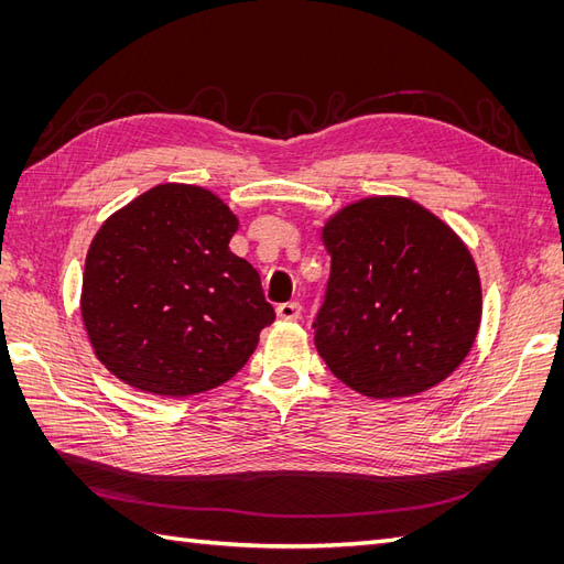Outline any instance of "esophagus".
Returning a JSON list of instances; mask_svg holds the SVG:
<instances>
[{
	"label": "esophagus",
	"mask_w": 564,
	"mask_h": 564,
	"mask_svg": "<svg viewBox=\"0 0 564 564\" xmlns=\"http://www.w3.org/2000/svg\"><path fill=\"white\" fill-rule=\"evenodd\" d=\"M303 315V305L296 301H289V303H280L278 305V317L286 319V322H296Z\"/></svg>",
	"instance_id": "esophagus-1"
}]
</instances>
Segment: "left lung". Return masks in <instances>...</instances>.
<instances>
[{"mask_svg":"<svg viewBox=\"0 0 564 564\" xmlns=\"http://www.w3.org/2000/svg\"><path fill=\"white\" fill-rule=\"evenodd\" d=\"M332 272L313 322L338 381L367 398H409L466 360L482 317L468 247L404 197H367L322 228Z\"/></svg>","mask_w":564,"mask_h":564,"instance_id":"left-lung-1","label":"left lung"}]
</instances>
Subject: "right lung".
Returning a JSON list of instances; mask_svg holds the SVG:
<instances>
[{
  "label": "right lung",
  "instance_id": "add662e5",
  "mask_svg": "<svg viewBox=\"0 0 564 564\" xmlns=\"http://www.w3.org/2000/svg\"><path fill=\"white\" fill-rule=\"evenodd\" d=\"M237 216L197 185L164 183L112 214L87 253L82 319L131 388L185 398L240 371L275 311L230 251Z\"/></svg>",
  "mask_w": 564,
  "mask_h": 564
}]
</instances>
